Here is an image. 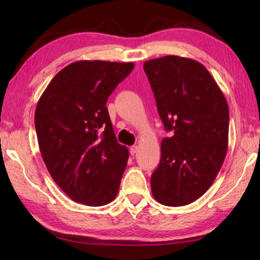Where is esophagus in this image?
I'll list each match as a JSON object with an SVG mask.
<instances>
[{"label":"esophagus","instance_id":"esophagus-1","mask_svg":"<svg viewBox=\"0 0 260 260\" xmlns=\"http://www.w3.org/2000/svg\"><path fill=\"white\" fill-rule=\"evenodd\" d=\"M138 146H132L131 148H129V152H131V155L132 156H134L136 152H138Z\"/></svg>","mask_w":260,"mask_h":260}]
</instances>
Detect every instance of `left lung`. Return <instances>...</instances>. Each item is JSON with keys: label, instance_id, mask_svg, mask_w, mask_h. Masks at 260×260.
I'll return each instance as SVG.
<instances>
[{"label": "left lung", "instance_id": "1", "mask_svg": "<svg viewBox=\"0 0 260 260\" xmlns=\"http://www.w3.org/2000/svg\"><path fill=\"white\" fill-rule=\"evenodd\" d=\"M144 72L166 131L151 192L162 205L195 202L213 183L228 146L230 110L221 89L199 61L180 56L147 60Z\"/></svg>", "mask_w": 260, "mask_h": 260}]
</instances>
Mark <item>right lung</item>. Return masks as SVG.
Segmentation results:
<instances>
[{
    "label": "right lung",
    "instance_id": "add662e5",
    "mask_svg": "<svg viewBox=\"0 0 260 260\" xmlns=\"http://www.w3.org/2000/svg\"><path fill=\"white\" fill-rule=\"evenodd\" d=\"M133 63L78 60L56 74L37 109L35 131L51 178L70 199L88 206L111 203L128 149L118 143L105 107Z\"/></svg>",
    "mask_w": 260,
    "mask_h": 260
}]
</instances>
